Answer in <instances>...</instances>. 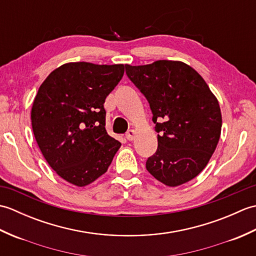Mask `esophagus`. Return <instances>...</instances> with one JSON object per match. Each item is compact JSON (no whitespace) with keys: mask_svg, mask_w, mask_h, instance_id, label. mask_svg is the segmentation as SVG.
I'll use <instances>...</instances> for the list:
<instances>
[{"mask_svg":"<svg viewBox=\"0 0 256 256\" xmlns=\"http://www.w3.org/2000/svg\"><path fill=\"white\" fill-rule=\"evenodd\" d=\"M134 136H135V131H134V130H128V133L125 134V138H126L128 140H133Z\"/></svg>","mask_w":256,"mask_h":256,"instance_id":"esophagus-1","label":"esophagus"}]
</instances>
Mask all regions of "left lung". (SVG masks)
I'll return each mask as SVG.
<instances>
[{
	"label": "left lung",
	"instance_id": "8db88e82",
	"mask_svg": "<svg viewBox=\"0 0 256 256\" xmlns=\"http://www.w3.org/2000/svg\"><path fill=\"white\" fill-rule=\"evenodd\" d=\"M125 72L148 99L158 133V148L146 160V170L170 187L192 180L219 142L222 118L216 98L204 78L182 62L125 64Z\"/></svg>",
	"mask_w": 256,
	"mask_h": 256
}]
</instances>
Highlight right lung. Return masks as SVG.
<instances>
[{"instance_id":"1","label":"right lung","mask_w":256,"mask_h":256,"mask_svg":"<svg viewBox=\"0 0 256 256\" xmlns=\"http://www.w3.org/2000/svg\"><path fill=\"white\" fill-rule=\"evenodd\" d=\"M123 74L124 64L69 62L38 89L30 113L38 148L57 175L74 186L102 176L121 146L106 133L103 104Z\"/></svg>"}]
</instances>
